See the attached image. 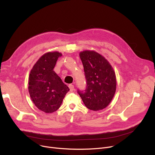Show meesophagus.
I'll return each instance as SVG.
<instances>
[{"label": "esophagus", "mask_w": 155, "mask_h": 155, "mask_svg": "<svg viewBox=\"0 0 155 155\" xmlns=\"http://www.w3.org/2000/svg\"><path fill=\"white\" fill-rule=\"evenodd\" d=\"M68 87H69V88H70V91L71 92H72L73 91H74V86H73V85L70 84V85H68Z\"/></svg>", "instance_id": "obj_1"}]
</instances>
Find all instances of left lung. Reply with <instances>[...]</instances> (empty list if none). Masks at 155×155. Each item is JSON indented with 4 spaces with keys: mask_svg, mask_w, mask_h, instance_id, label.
I'll list each match as a JSON object with an SVG mask.
<instances>
[{
    "mask_svg": "<svg viewBox=\"0 0 155 155\" xmlns=\"http://www.w3.org/2000/svg\"><path fill=\"white\" fill-rule=\"evenodd\" d=\"M84 65L87 88L78 91L85 106L97 111L108 106L116 91V77L110 63L100 53L84 50L79 53Z\"/></svg>",
    "mask_w": 155,
    "mask_h": 155,
    "instance_id": "8db88e82",
    "label": "left lung"
}]
</instances>
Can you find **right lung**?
Here are the masks:
<instances>
[{"mask_svg": "<svg viewBox=\"0 0 155 155\" xmlns=\"http://www.w3.org/2000/svg\"><path fill=\"white\" fill-rule=\"evenodd\" d=\"M61 53L57 51L45 53L31 69L28 80L31 99L39 110L53 113L62 104L69 88L53 71L56 61Z\"/></svg>", "mask_w": 155, "mask_h": 155, "instance_id": "1", "label": "right lung"}]
</instances>
